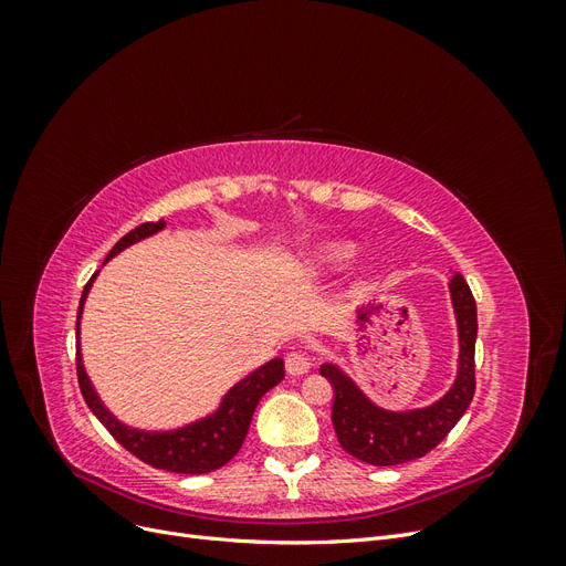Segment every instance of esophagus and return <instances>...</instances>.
Segmentation results:
<instances>
[{
  "label": "esophagus",
  "instance_id": "esophagus-1",
  "mask_svg": "<svg viewBox=\"0 0 566 566\" xmlns=\"http://www.w3.org/2000/svg\"><path fill=\"white\" fill-rule=\"evenodd\" d=\"M310 368H312V354L310 352L297 349V352H290L285 356V370L290 375H304V373H310Z\"/></svg>",
  "mask_w": 566,
  "mask_h": 566
}]
</instances>
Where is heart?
Returning <instances> with one entry per match:
<instances>
[{"label":"heart","instance_id":"obj_1","mask_svg":"<svg viewBox=\"0 0 566 566\" xmlns=\"http://www.w3.org/2000/svg\"><path fill=\"white\" fill-rule=\"evenodd\" d=\"M352 254H354V245H349V243H331V245H323L316 252V260H318L321 266H337L342 262H347Z\"/></svg>","mask_w":566,"mask_h":566}]
</instances>
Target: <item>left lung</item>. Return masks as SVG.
Returning <instances> with one entry per match:
<instances>
[{
    "mask_svg": "<svg viewBox=\"0 0 566 566\" xmlns=\"http://www.w3.org/2000/svg\"><path fill=\"white\" fill-rule=\"evenodd\" d=\"M451 297L455 306L460 333V368L458 380L447 397L434 406L408 413H389L370 403L339 368L323 364L321 375L335 389L333 427L339 447L349 455L375 468L401 465L418 460L437 449L449 432L465 416L472 403L474 380V342H476V304L472 290L462 276L451 281Z\"/></svg>",
    "mask_w": 566,
    "mask_h": 566,
    "instance_id": "1",
    "label": "left lung"
}]
</instances>
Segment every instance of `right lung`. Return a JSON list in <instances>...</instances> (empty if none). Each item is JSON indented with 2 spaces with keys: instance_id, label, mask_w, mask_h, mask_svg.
Here are the masks:
<instances>
[{
  "instance_id": "right-lung-1",
  "label": "right lung",
  "mask_w": 566,
  "mask_h": 566,
  "mask_svg": "<svg viewBox=\"0 0 566 566\" xmlns=\"http://www.w3.org/2000/svg\"><path fill=\"white\" fill-rule=\"evenodd\" d=\"M163 227H165V221L158 219V221H146V224L132 229L127 235L119 238V241L113 245V250L106 256V262L119 250H125L127 245L142 241V238H146V235H153ZM94 276L82 290V300H80V310H77V335H80V316H82L84 297H87V293H90ZM283 378H285L283 361L281 358H273V361H269L260 370L248 375L245 380L238 382L227 394L224 401H221L214 416L198 420L177 432H163V434L153 432L150 434V432L129 430V427H125L123 422H117L104 408V403L98 401L96 391L92 389V382L87 378V373H84L82 358H80V345H77V382H80L84 401H87V406L92 408V413L113 434V439L119 443V447L127 449L132 455L144 460L150 468L177 472V474H205V472H212V470H219L221 465H227V462L243 447L256 403H260L264 394L271 387H276Z\"/></svg>"
}]
</instances>
